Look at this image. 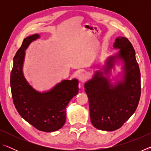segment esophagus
<instances>
[{
    "instance_id": "34e87169",
    "label": "esophagus",
    "mask_w": 151,
    "mask_h": 151,
    "mask_svg": "<svg viewBox=\"0 0 151 151\" xmlns=\"http://www.w3.org/2000/svg\"><path fill=\"white\" fill-rule=\"evenodd\" d=\"M78 78H79V81L83 83V82L86 81V79H87V75H86L85 73H81L80 74V75H79Z\"/></svg>"
}]
</instances>
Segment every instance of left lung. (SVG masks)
<instances>
[{"instance_id":"8db88e82","label":"left lung","mask_w":151,"mask_h":151,"mask_svg":"<svg viewBox=\"0 0 151 151\" xmlns=\"http://www.w3.org/2000/svg\"><path fill=\"white\" fill-rule=\"evenodd\" d=\"M113 47L120 49L118 54L108 58L103 67L104 73L96 71L93 78L85 85L92 124L96 129L106 131L119 129L132 115L141 93L139 66L131 42L127 38L119 37ZM117 59L124 63V81L113 85L108 76Z\"/></svg>"}]
</instances>
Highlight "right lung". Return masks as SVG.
Segmentation results:
<instances>
[{"label": "right lung", "instance_id": "right-lung-1", "mask_svg": "<svg viewBox=\"0 0 151 151\" xmlns=\"http://www.w3.org/2000/svg\"><path fill=\"white\" fill-rule=\"evenodd\" d=\"M39 37L35 34L25 38L15 55L11 73V93L15 108L25 121L39 131L53 132L65 124L66 106L78 93V81L63 80L45 93L29 85L22 73L24 50Z\"/></svg>", "mask_w": 151, "mask_h": 151}]
</instances>
